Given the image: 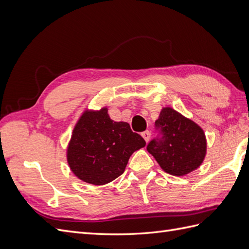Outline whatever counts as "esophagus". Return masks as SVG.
<instances>
[{
    "mask_svg": "<svg viewBox=\"0 0 249 249\" xmlns=\"http://www.w3.org/2000/svg\"><path fill=\"white\" fill-rule=\"evenodd\" d=\"M142 137L144 138V140L146 141V142H148L149 141V138H150V133H149V131H144V132H142Z\"/></svg>",
    "mask_w": 249,
    "mask_h": 249,
    "instance_id": "1",
    "label": "esophagus"
}]
</instances>
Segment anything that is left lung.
Listing matches in <instances>:
<instances>
[{"label": "left lung", "mask_w": 249, "mask_h": 249, "mask_svg": "<svg viewBox=\"0 0 249 249\" xmlns=\"http://www.w3.org/2000/svg\"><path fill=\"white\" fill-rule=\"evenodd\" d=\"M155 129L157 136L148 142L146 149L165 172L182 177L199 167L207 149L200 126L173 109L164 108Z\"/></svg>", "instance_id": "8db88e82"}]
</instances>
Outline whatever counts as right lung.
Here are the masks:
<instances>
[{"label": "right lung", "mask_w": 249, "mask_h": 249, "mask_svg": "<svg viewBox=\"0 0 249 249\" xmlns=\"http://www.w3.org/2000/svg\"><path fill=\"white\" fill-rule=\"evenodd\" d=\"M107 109L86 111L74 126L67 161L80 179L104 185L122 176L131 155L145 145L126 123L110 119Z\"/></svg>", "instance_id": "right-lung-1"}]
</instances>
